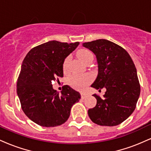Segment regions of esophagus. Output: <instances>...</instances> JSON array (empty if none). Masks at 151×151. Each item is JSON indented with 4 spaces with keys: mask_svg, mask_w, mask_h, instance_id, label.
Returning a JSON list of instances; mask_svg holds the SVG:
<instances>
[{
    "mask_svg": "<svg viewBox=\"0 0 151 151\" xmlns=\"http://www.w3.org/2000/svg\"><path fill=\"white\" fill-rule=\"evenodd\" d=\"M86 96H87V95H86V93H81V98L83 99H85Z\"/></svg>",
    "mask_w": 151,
    "mask_h": 151,
    "instance_id": "esophagus-1",
    "label": "esophagus"
}]
</instances>
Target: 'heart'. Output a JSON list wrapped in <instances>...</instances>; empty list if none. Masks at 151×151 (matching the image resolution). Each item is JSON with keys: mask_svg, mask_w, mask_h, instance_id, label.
<instances>
[{"mask_svg": "<svg viewBox=\"0 0 151 151\" xmlns=\"http://www.w3.org/2000/svg\"><path fill=\"white\" fill-rule=\"evenodd\" d=\"M77 56L81 62L84 64H87L92 62L93 59V53L89 50L81 49L77 52ZM70 60V57L68 56L65 59L63 62V70L65 72L68 70L69 62ZM70 84L72 87L77 90H84L86 86L91 81V78L88 75H73L70 78Z\"/></svg>", "mask_w": 151, "mask_h": 151, "instance_id": "1", "label": "heart"}]
</instances>
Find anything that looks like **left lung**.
<instances>
[{"label": "left lung", "instance_id": "obj_1", "mask_svg": "<svg viewBox=\"0 0 151 151\" xmlns=\"http://www.w3.org/2000/svg\"><path fill=\"white\" fill-rule=\"evenodd\" d=\"M83 46L97 59L98 76L91 86L99 91L104 87L106 89L104 97L93 95L97 102L88 110V115L98 125H119L132 114L140 96L134 63L125 49L107 40L83 43Z\"/></svg>", "mask_w": 151, "mask_h": 151}]
</instances>
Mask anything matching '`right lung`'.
<instances>
[{
  "instance_id": "obj_1",
  "label": "right lung",
  "mask_w": 151,
  "mask_h": 151,
  "mask_svg": "<svg viewBox=\"0 0 151 151\" xmlns=\"http://www.w3.org/2000/svg\"><path fill=\"white\" fill-rule=\"evenodd\" d=\"M79 44L49 41L31 49L22 61L17 93L24 113L39 126L63 124L72 106L80 99V93L70 86H63L60 94L51 84L63 77L64 60Z\"/></svg>"
}]
</instances>
